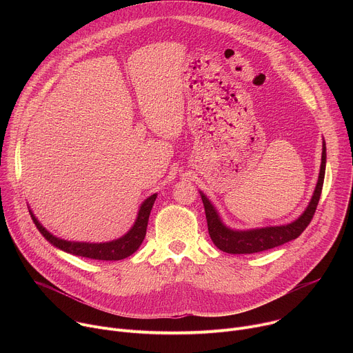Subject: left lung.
<instances>
[{
  "mask_svg": "<svg viewBox=\"0 0 353 353\" xmlns=\"http://www.w3.org/2000/svg\"><path fill=\"white\" fill-rule=\"evenodd\" d=\"M325 142L323 143V157H321V168L319 181L313 194V198L307 210L303 212L299 219L294 222L285 225V226H275V228H263V229H253V230H230L228 229L219 219L215 208L208 201V198L201 192L203 198V204L205 208V216L208 223V233L214 241V244L229 254H253L260 253L278 245H282L293 239H297L303 230L310 225L314 212L317 210L319 201L321 196L324 174H325Z\"/></svg>",
  "mask_w": 353,
  "mask_h": 353,
  "instance_id": "8db88e82",
  "label": "left lung"
}]
</instances>
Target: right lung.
I'll use <instances>...</instances> for the list:
<instances>
[{
    "label": "right lung",
    "instance_id": "1",
    "mask_svg": "<svg viewBox=\"0 0 353 353\" xmlns=\"http://www.w3.org/2000/svg\"><path fill=\"white\" fill-rule=\"evenodd\" d=\"M155 199H157V194L146 198L145 203L141 205L138 218H137L134 226L131 228V230L125 236H123L114 241H109V243H99L97 244V243L67 241V240L53 236L52 233H48L39 223V221L33 216L32 212H30V216H32L36 228L39 229V232L53 245L67 251V253L79 256V257H85V259H90V260L119 261V260H123V259L131 256L132 253H135L138 247L141 245V243L143 241L145 234H146L149 214H150V210H152V207H154Z\"/></svg>",
    "mask_w": 353,
    "mask_h": 353
}]
</instances>
